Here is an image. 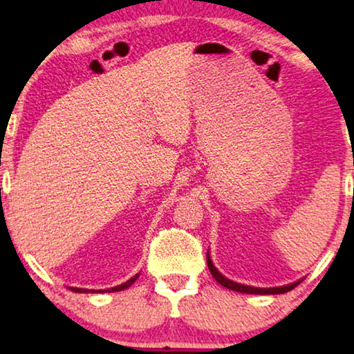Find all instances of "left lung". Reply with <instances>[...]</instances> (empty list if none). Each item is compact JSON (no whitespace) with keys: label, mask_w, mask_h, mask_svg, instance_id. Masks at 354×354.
<instances>
[{"label":"left lung","mask_w":354,"mask_h":354,"mask_svg":"<svg viewBox=\"0 0 354 354\" xmlns=\"http://www.w3.org/2000/svg\"><path fill=\"white\" fill-rule=\"evenodd\" d=\"M206 261H207V268H209L212 277H214L217 282H219L222 287L229 288V290H234V292H240V293H253V295H279V293H287L290 290H293L297 285H299V282H295V283H290V285H285V287H274V288H256V287H248V285H241V283H236V282H232V280L225 279L224 275H222L219 270H217L214 266H212V261L209 258V253L206 256Z\"/></svg>","instance_id":"8db88e82"}]
</instances>
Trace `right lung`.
Returning a JSON list of instances; mask_svg holds the SVG:
<instances>
[{
    "instance_id": "add662e5",
    "label": "right lung",
    "mask_w": 354,
    "mask_h": 354,
    "mask_svg": "<svg viewBox=\"0 0 354 354\" xmlns=\"http://www.w3.org/2000/svg\"><path fill=\"white\" fill-rule=\"evenodd\" d=\"M137 279H138V274H137V275H133V277L130 279V280H127V282H125V283H122V285H118V287H114V288H108V290H106V292H120V290L129 288L130 285H132ZM71 290H72V292H75V293H79V292H86V290H82V288H71ZM100 292H101V290H100Z\"/></svg>"
}]
</instances>
